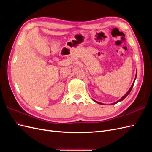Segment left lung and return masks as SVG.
I'll return each instance as SVG.
<instances>
[{
  "instance_id": "8db88e82",
  "label": "left lung",
  "mask_w": 152,
  "mask_h": 152,
  "mask_svg": "<svg viewBox=\"0 0 152 152\" xmlns=\"http://www.w3.org/2000/svg\"><path fill=\"white\" fill-rule=\"evenodd\" d=\"M136 77H135V79H136ZM135 79H134V81H135ZM134 82H133V84H132V85L131 86V88L129 89V90L128 91H127V93L125 94V95H124V96H123V97L121 99H119L118 101H117V102H115V103H112V104H116V103H117L118 102H121V101H122L124 99H125L126 97H127V95L129 94L130 93V92L131 91V90H132V87H133V86H134ZM94 102H96V103H99V104H103V103H99V102H96V101L95 100H94Z\"/></svg>"
}]
</instances>
